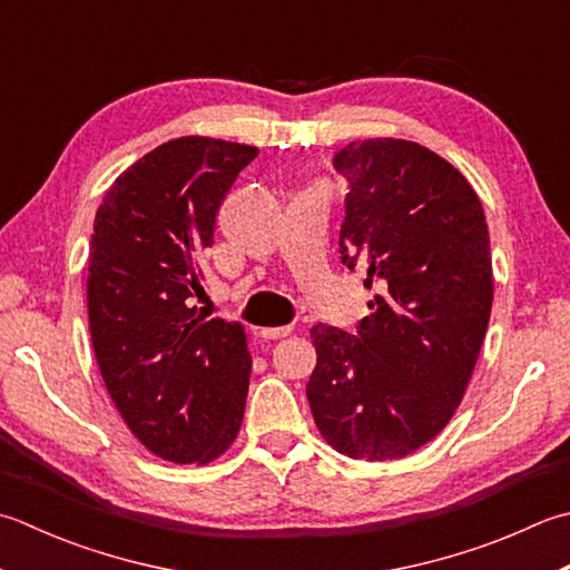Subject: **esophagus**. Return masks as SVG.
I'll list each match as a JSON object with an SVG mask.
<instances>
[{
    "instance_id": "obj_1",
    "label": "esophagus",
    "mask_w": 570,
    "mask_h": 570,
    "mask_svg": "<svg viewBox=\"0 0 570 570\" xmlns=\"http://www.w3.org/2000/svg\"><path fill=\"white\" fill-rule=\"evenodd\" d=\"M294 331V326H276V328H262V336L269 338V341H276V338H284L288 336V333Z\"/></svg>"
}]
</instances>
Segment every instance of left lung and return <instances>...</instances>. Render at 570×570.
<instances>
[{"label":"left lung","instance_id":"left-lung-1","mask_svg":"<svg viewBox=\"0 0 570 570\" xmlns=\"http://www.w3.org/2000/svg\"><path fill=\"white\" fill-rule=\"evenodd\" d=\"M348 180L338 252L377 296L358 331L311 328L306 397L323 438L353 460H400L462 403L492 311V254L472 185L417 142L375 138L333 155Z\"/></svg>","mask_w":570,"mask_h":570}]
</instances>
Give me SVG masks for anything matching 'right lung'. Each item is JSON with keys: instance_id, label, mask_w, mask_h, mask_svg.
<instances>
[{"instance_id": "add662e5", "label": "right lung", "mask_w": 570, "mask_h": 570, "mask_svg": "<svg viewBox=\"0 0 570 570\" xmlns=\"http://www.w3.org/2000/svg\"><path fill=\"white\" fill-rule=\"evenodd\" d=\"M259 150L199 136L132 163L100 203L88 326L110 397L153 454L209 462L234 442L252 355L239 321L197 314L203 256L232 183Z\"/></svg>"}]
</instances>
